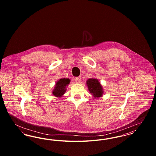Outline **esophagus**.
<instances>
[{"label":"esophagus","instance_id":"obj_1","mask_svg":"<svg viewBox=\"0 0 156 156\" xmlns=\"http://www.w3.org/2000/svg\"><path fill=\"white\" fill-rule=\"evenodd\" d=\"M75 82H76L77 83H80V82L81 81V76H78L77 78H76L75 79Z\"/></svg>","mask_w":156,"mask_h":156}]
</instances>
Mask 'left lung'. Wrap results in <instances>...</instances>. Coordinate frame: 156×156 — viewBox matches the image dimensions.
I'll return each instance as SVG.
<instances>
[{
  "instance_id": "left-lung-1",
  "label": "left lung",
  "mask_w": 156,
  "mask_h": 156,
  "mask_svg": "<svg viewBox=\"0 0 156 156\" xmlns=\"http://www.w3.org/2000/svg\"><path fill=\"white\" fill-rule=\"evenodd\" d=\"M86 84L89 92L94 99H98L104 95V88L97 78H89Z\"/></svg>"
}]
</instances>
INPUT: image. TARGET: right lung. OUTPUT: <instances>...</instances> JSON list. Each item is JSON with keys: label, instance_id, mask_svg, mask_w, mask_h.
<instances>
[{"label": "right lung", "instance_id": "add662e5", "mask_svg": "<svg viewBox=\"0 0 156 156\" xmlns=\"http://www.w3.org/2000/svg\"><path fill=\"white\" fill-rule=\"evenodd\" d=\"M71 80L69 78H61L56 82L54 88L52 89V94L57 98H61L67 90V87L69 84Z\"/></svg>", "mask_w": 156, "mask_h": 156}]
</instances>
